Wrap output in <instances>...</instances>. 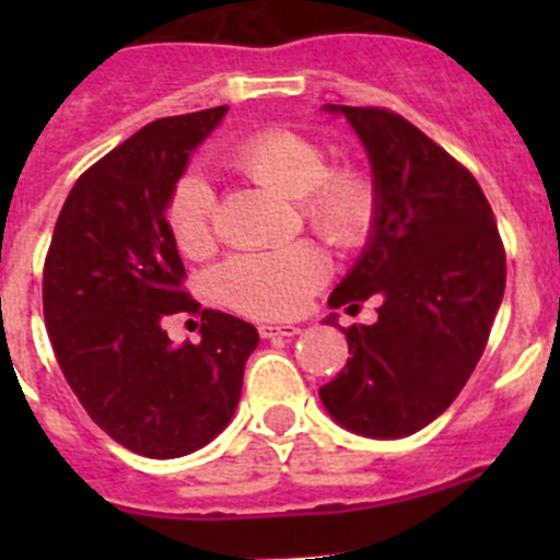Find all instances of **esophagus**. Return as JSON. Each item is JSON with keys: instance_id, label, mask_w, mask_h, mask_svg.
<instances>
[{"instance_id": "34e87169", "label": "esophagus", "mask_w": 560, "mask_h": 560, "mask_svg": "<svg viewBox=\"0 0 560 560\" xmlns=\"http://www.w3.org/2000/svg\"><path fill=\"white\" fill-rule=\"evenodd\" d=\"M301 332V327H292V325H259V336L262 338H292Z\"/></svg>"}]
</instances>
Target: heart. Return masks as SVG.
Masks as SVG:
<instances>
[{
    "mask_svg": "<svg viewBox=\"0 0 560 560\" xmlns=\"http://www.w3.org/2000/svg\"><path fill=\"white\" fill-rule=\"evenodd\" d=\"M233 165L262 189L298 200L303 219L319 238L336 248H352L371 233L376 195L363 173L332 171L325 149L312 138L270 129L248 138L233 154ZM217 197L200 175L175 184L167 219L175 244L189 257H202L213 246ZM327 259L312 244H292L279 252L238 254L219 265L213 292L235 312L281 319L301 312L308 295L327 281Z\"/></svg>",
    "mask_w": 560,
    "mask_h": 560,
    "instance_id": "heart-1",
    "label": "heart"
}]
</instances>
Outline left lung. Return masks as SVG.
Wrapping results in <instances>:
<instances>
[{
    "mask_svg": "<svg viewBox=\"0 0 560 560\" xmlns=\"http://www.w3.org/2000/svg\"><path fill=\"white\" fill-rule=\"evenodd\" d=\"M322 110L354 129L376 195L369 241L327 306L358 312L371 295L382 306L374 325L343 330L352 358L319 398L358 436L404 439L453 404L482 358L504 298V246L477 178L415 124L380 107Z\"/></svg>",
    "mask_w": 560,
    "mask_h": 560,
    "instance_id": "8db88e82",
    "label": "left lung"
}]
</instances>
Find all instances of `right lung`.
<instances>
[{"instance_id": "right-lung-1", "label": "right lung", "mask_w": 560, "mask_h": 560, "mask_svg": "<svg viewBox=\"0 0 560 560\" xmlns=\"http://www.w3.org/2000/svg\"><path fill=\"white\" fill-rule=\"evenodd\" d=\"M228 105L160 118L72 186L43 270V314L67 385L129 453L189 455L230 425L259 332L200 308L180 290L184 262L167 224L175 184ZM203 319L200 345L175 348L164 319Z\"/></svg>"}]
</instances>
